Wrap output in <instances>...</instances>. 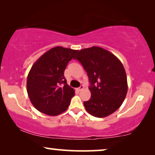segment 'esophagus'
I'll use <instances>...</instances> for the list:
<instances>
[{
  "label": "esophagus",
  "mask_w": 155,
  "mask_h": 155,
  "mask_svg": "<svg viewBox=\"0 0 155 155\" xmlns=\"http://www.w3.org/2000/svg\"><path fill=\"white\" fill-rule=\"evenodd\" d=\"M84 89V87H83V85H81L80 87H78V88H77V90L78 91V92H80V91L81 90H82Z\"/></svg>",
  "instance_id": "obj_1"
}]
</instances>
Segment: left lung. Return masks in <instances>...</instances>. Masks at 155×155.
I'll return each mask as SVG.
<instances>
[{
  "label": "left lung",
  "instance_id": "obj_1",
  "mask_svg": "<svg viewBox=\"0 0 155 155\" xmlns=\"http://www.w3.org/2000/svg\"><path fill=\"white\" fill-rule=\"evenodd\" d=\"M74 59L81 63L90 82L91 97L83 103L87 111L97 118L115 112L128 92L126 73L120 61L98 46L80 50Z\"/></svg>",
  "mask_w": 155,
  "mask_h": 155
}]
</instances>
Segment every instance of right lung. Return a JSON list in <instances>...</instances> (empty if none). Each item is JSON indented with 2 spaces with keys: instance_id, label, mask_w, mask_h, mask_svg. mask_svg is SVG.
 <instances>
[{
  "instance_id": "obj_1",
  "label": "right lung",
  "mask_w": 155,
  "mask_h": 155,
  "mask_svg": "<svg viewBox=\"0 0 155 155\" xmlns=\"http://www.w3.org/2000/svg\"><path fill=\"white\" fill-rule=\"evenodd\" d=\"M78 51L62 46L51 48L31 67L27 80V91L34 107L48 116L66 111L75 90L67 84L64 71Z\"/></svg>"
}]
</instances>
